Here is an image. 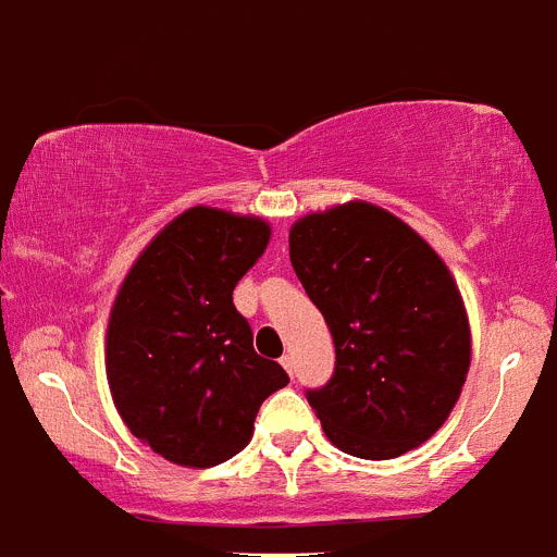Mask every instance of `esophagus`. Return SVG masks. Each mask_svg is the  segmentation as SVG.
Listing matches in <instances>:
<instances>
[{
    "label": "esophagus",
    "mask_w": 557,
    "mask_h": 557,
    "mask_svg": "<svg viewBox=\"0 0 557 557\" xmlns=\"http://www.w3.org/2000/svg\"><path fill=\"white\" fill-rule=\"evenodd\" d=\"M282 366H284V371H287L289 376H293V373H295V359L289 357V354H284V357H282Z\"/></svg>",
    "instance_id": "34e87169"
}]
</instances>
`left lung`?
<instances>
[{
	"instance_id": "1",
	"label": "left lung",
	"mask_w": 557,
	"mask_h": 557,
	"mask_svg": "<svg viewBox=\"0 0 557 557\" xmlns=\"http://www.w3.org/2000/svg\"><path fill=\"white\" fill-rule=\"evenodd\" d=\"M289 262L334 339L307 391L346 455L391 460L430 441L460 398L471 334L444 259L391 211L351 200L289 228Z\"/></svg>"
}]
</instances>
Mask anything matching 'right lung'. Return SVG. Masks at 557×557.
Instances as JSON below:
<instances>
[{
	"label": "right lung",
	"instance_id": "1",
	"mask_svg": "<svg viewBox=\"0 0 557 557\" xmlns=\"http://www.w3.org/2000/svg\"><path fill=\"white\" fill-rule=\"evenodd\" d=\"M268 243L264 220L195 206L122 282L108 321V385L127 430L170 462L209 469L243 451L264 398L289 382L253 351L231 298Z\"/></svg>",
	"mask_w": 557,
	"mask_h": 557
}]
</instances>
